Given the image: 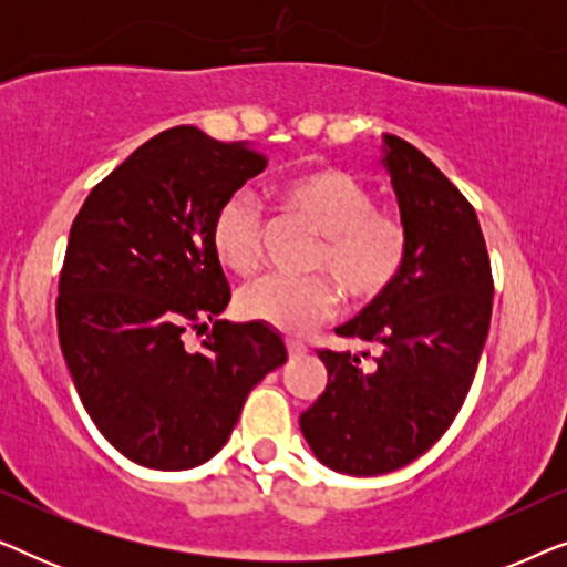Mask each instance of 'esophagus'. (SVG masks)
<instances>
[{
    "instance_id": "esophagus-1",
    "label": "esophagus",
    "mask_w": 567,
    "mask_h": 567,
    "mask_svg": "<svg viewBox=\"0 0 567 567\" xmlns=\"http://www.w3.org/2000/svg\"><path fill=\"white\" fill-rule=\"evenodd\" d=\"M286 351H289V355H301L307 353V343L299 338H286Z\"/></svg>"
}]
</instances>
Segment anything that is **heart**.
Segmentation results:
<instances>
[{
    "label": "heart",
    "instance_id": "1",
    "mask_svg": "<svg viewBox=\"0 0 567 567\" xmlns=\"http://www.w3.org/2000/svg\"><path fill=\"white\" fill-rule=\"evenodd\" d=\"M278 212L309 224L320 243L305 278L270 276L239 293V312L284 332H309L340 309V290L355 305L382 299L398 284L410 255L400 214L374 206V193L340 167H312L274 188ZM262 219L247 193H235L216 212L212 247L224 270L250 276L260 266Z\"/></svg>",
    "mask_w": 567,
    "mask_h": 567
}]
</instances>
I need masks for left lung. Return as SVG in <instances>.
Instances as JSON below:
<instances>
[{
	"label": "left lung",
	"instance_id": "left-lung-1",
	"mask_svg": "<svg viewBox=\"0 0 567 567\" xmlns=\"http://www.w3.org/2000/svg\"><path fill=\"white\" fill-rule=\"evenodd\" d=\"M384 144L410 255L398 284L336 330L382 346V355L361 367L348 351H317L328 386L299 417L317 460L355 477L405 467L444 436L475 379L493 312L475 208L405 138Z\"/></svg>",
	"mask_w": 567,
	"mask_h": 567
}]
</instances>
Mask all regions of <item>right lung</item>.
<instances>
[{"label": "right lung", "instance_id": "right-lung-1", "mask_svg": "<svg viewBox=\"0 0 567 567\" xmlns=\"http://www.w3.org/2000/svg\"><path fill=\"white\" fill-rule=\"evenodd\" d=\"M268 165L247 142L175 126L100 181L72 224L59 276V343L84 410L131 462L190 470L227 444L247 394L286 363L262 322L229 305L212 247L224 200ZM215 322L200 352L182 332Z\"/></svg>", "mask_w": 567, "mask_h": 567}]
</instances>
